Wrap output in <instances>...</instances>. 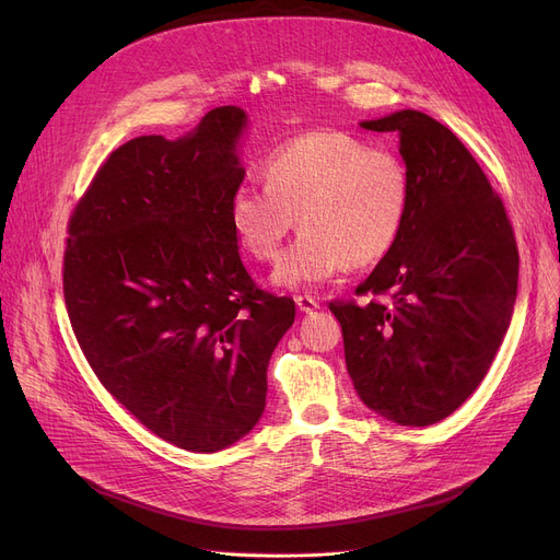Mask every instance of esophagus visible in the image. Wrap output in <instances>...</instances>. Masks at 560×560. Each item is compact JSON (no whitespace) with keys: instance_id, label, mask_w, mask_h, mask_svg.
<instances>
[{"instance_id":"obj_1","label":"esophagus","mask_w":560,"mask_h":560,"mask_svg":"<svg viewBox=\"0 0 560 560\" xmlns=\"http://www.w3.org/2000/svg\"><path fill=\"white\" fill-rule=\"evenodd\" d=\"M295 302H298V308H300L302 313H313L315 308H319L317 300H315V298H311V295H298V298H295Z\"/></svg>"}]
</instances>
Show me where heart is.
I'll use <instances>...</instances> for the list:
<instances>
[{"label":"heart","mask_w":560,"mask_h":560,"mask_svg":"<svg viewBox=\"0 0 560 560\" xmlns=\"http://www.w3.org/2000/svg\"><path fill=\"white\" fill-rule=\"evenodd\" d=\"M408 211L410 172L397 152L319 129L279 144L265 165V184L247 179L233 190L229 218L241 247L270 262L300 215L304 231L275 281L313 285L349 262L365 268L388 256Z\"/></svg>","instance_id":"1"}]
</instances>
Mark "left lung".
I'll use <instances>...</instances> for the list:
<instances>
[{"label":"left lung","instance_id":"left-lung-1","mask_svg":"<svg viewBox=\"0 0 560 560\" xmlns=\"http://www.w3.org/2000/svg\"><path fill=\"white\" fill-rule=\"evenodd\" d=\"M399 133L410 211L397 245L334 300L347 372L363 404L401 427L452 416L483 381L517 298L513 224L481 165L433 117L399 110L363 122Z\"/></svg>","mask_w":560,"mask_h":560}]
</instances>
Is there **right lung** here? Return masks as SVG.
<instances>
[{"label":"right lung","instance_id":"right-lung-1","mask_svg":"<svg viewBox=\"0 0 560 560\" xmlns=\"http://www.w3.org/2000/svg\"><path fill=\"white\" fill-rule=\"evenodd\" d=\"M245 110L182 140L140 136L100 165L68 222L63 295L88 365L167 443L211 454L247 435L295 302L245 270L229 206Z\"/></svg>","mask_w":560,"mask_h":560}]
</instances>
